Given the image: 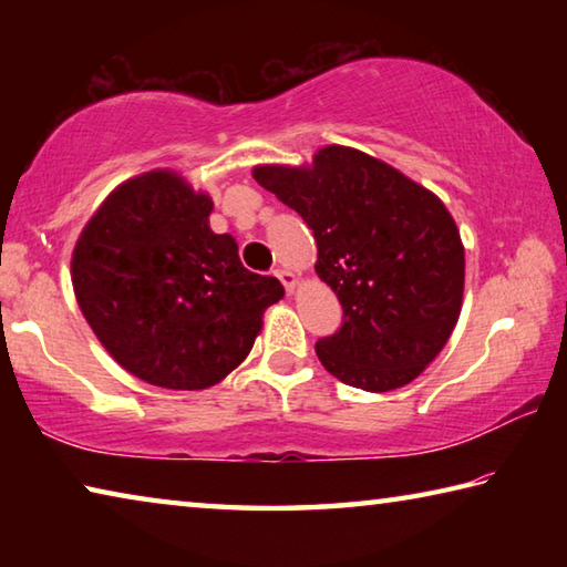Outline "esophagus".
<instances>
[{
  "label": "esophagus",
  "mask_w": 567,
  "mask_h": 567,
  "mask_svg": "<svg viewBox=\"0 0 567 567\" xmlns=\"http://www.w3.org/2000/svg\"><path fill=\"white\" fill-rule=\"evenodd\" d=\"M275 275L280 277V282L285 285L287 292H295V287H297V275L295 272H290V270H275Z\"/></svg>",
  "instance_id": "obj_1"
}]
</instances>
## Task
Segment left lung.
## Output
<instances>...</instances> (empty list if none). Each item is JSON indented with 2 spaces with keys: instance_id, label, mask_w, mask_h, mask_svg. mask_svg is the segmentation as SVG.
<instances>
[{
  "instance_id": "obj_1",
  "label": "left lung",
  "mask_w": 567,
  "mask_h": 567,
  "mask_svg": "<svg viewBox=\"0 0 567 567\" xmlns=\"http://www.w3.org/2000/svg\"><path fill=\"white\" fill-rule=\"evenodd\" d=\"M252 177L312 229L315 272L342 305V328L315 344L324 370L368 392L415 380L463 307L465 247L443 199L342 145L318 150L312 165H260Z\"/></svg>"
}]
</instances>
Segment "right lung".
<instances>
[{"label":"right lung","instance_id":"obj_1","mask_svg":"<svg viewBox=\"0 0 567 567\" xmlns=\"http://www.w3.org/2000/svg\"><path fill=\"white\" fill-rule=\"evenodd\" d=\"M213 197L172 169L110 192L72 252L84 320L134 378L167 390L225 380L282 300L277 277L249 272L233 235L209 229Z\"/></svg>","mask_w":567,"mask_h":567}]
</instances>
